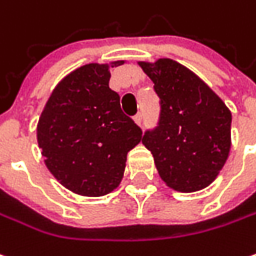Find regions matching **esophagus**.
I'll return each mask as SVG.
<instances>
[{"label":"esophagus","mask_w":256,"mask_h":256,"mask_svg":"<svg viewBox=\"0 0 256 256\" xmlns=\"http://www.w3.org/2000/svg\"><path fill=\"white\" fill-rule=\"evenodd\" d=\"M133 120H134V123H136L138 126H142V124H143V114L139 112L136 116L133 117Z\"/></svg>","instance_id":"34e87169"}]
</instances>
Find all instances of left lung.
I'll return each instance as SVG.
<instances>
[{
  "mask_svg": "<svg viewBox=\"0 0 256 256\" xmlns=\"http://www.w3.org/2000/svg\"><path fill=\"white\" fill-rule=\"evenodd\" d=\"M139 66L160 98L158 128L148 130L142 143L152 152L163 182L184 194L209 186L229 156V108L205 82L174 60Z\"/></svg>",
  "mask_w": 256,
  "mask_h": 256,
  "instance_id": "left-lung-1",
  "label": "left lung"
}]
</instances>
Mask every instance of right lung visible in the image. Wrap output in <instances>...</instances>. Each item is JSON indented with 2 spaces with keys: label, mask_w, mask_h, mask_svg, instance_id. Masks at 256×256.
Segmentation results:
<instances>
[{
  "label": "right lung",
  "mask_w": 256,
  "mask_h": 256,
  "mask_svg": "<svg viewBox=\"0 0 256 256\" xmlns=\"http://www.w3.org/2000/svg\"><path fill=\"white\" fill-rule=\"evenodd\" d=\"M110 64H86L52 90L37 124L46 166L74 194L103 196L122 182L128 153L142 128L122 112L120 96L108 87Z\"/></svg>",
  "instance_id": "1"
}]
</instances>
